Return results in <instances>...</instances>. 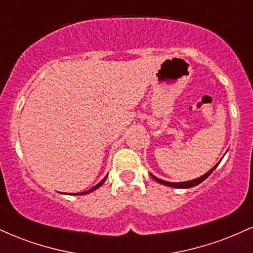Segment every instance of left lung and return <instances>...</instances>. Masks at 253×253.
Listing matches in <instances>:
<instances>
[{"label": "left lung", "instance_id": "left-lung-1", "mask_svg": "<svg viewBox=\"0 0 253 253\" xmlns=\"http://www.w3.org/2000/svg\"><path fill=\"white\" fill-rule=\"evenodd\" d=\"M217 165H219V163H217V164L215 165V167L213 168V169H211L210 171H208L207 173H205V175H203V176L199 177V178H195V179H193V181H188V182L171 183V182L163 181V179H161V178H157V177H156V176H153V175H151V176H152V178L155 179V181H157V182H158V183H161V184H163V185H168V187H172V188H191V187H195V185L200 184V183L205 181V179L207 178V177L210 176L211 173L213 172V171L216 169V167H217Z\"/></svg>", "mask_w": 253, "mask_h": 253}]
</instances>
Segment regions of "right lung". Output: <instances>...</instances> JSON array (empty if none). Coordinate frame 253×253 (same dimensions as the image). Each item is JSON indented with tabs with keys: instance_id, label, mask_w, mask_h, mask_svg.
I'll use <instances>...</instances> for the list:
<instances>
[{
	"instance_id": "obj_1",
	"label": "right lung",
	"mask_w": 253,
	"mask_h": 253,
	"mask_svg": "<svg viewBox=\"0 0 253 253\" xmlns=\"http://www.w3.org/2000/svg\"><path fill=\"white\" fill-rule=\"evenodd\" d=\"M106 178H107V176H106V177H104V178H103V179H102V181H101L100 183H98V184H96V185H95V187H94V188H91V189H89V190L84 191V193H77V194H75V195H84V194H88V193H91V191L96 190V189H97V188H100V187H101V185H102V184H103V183H104V181H106Z\"/></svg>"
}]
</instances>
